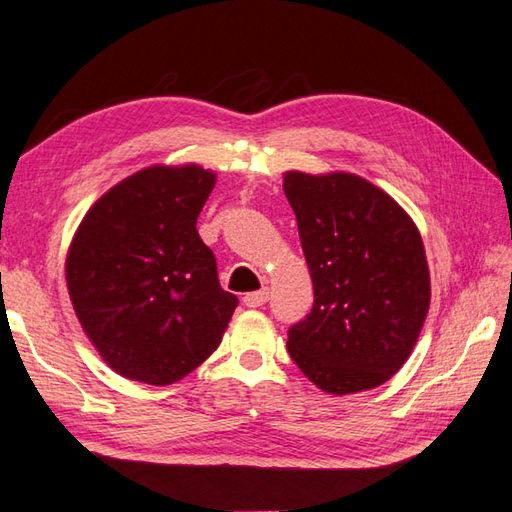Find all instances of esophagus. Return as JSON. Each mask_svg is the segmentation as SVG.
<instances>
[{
	"label": "esophagus",
	"mask_w": 512,
	"mask_h": 512,
	"mask_svg": "<svg viewBox=\"0 0 512 512\" xmlns=\"http://www.w3.org/2000/svg\"><path fill=\"white\" fill-rule=\"evenodd\" d=\"M267 299H269V289L265 286V289H260V291L247 293V295L243 297V304H245L247 308H258V306L267 304Z\"/></svg>",
	"instance_id": "obj_1"
}]
</instances>
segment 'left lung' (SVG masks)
Instances as JSON below:
<instances>
[{
  "label": "left lung",
  "mask_w": 512,
  "mask_h": 512,
  "mask_svg": "<svg viewBox=\"0 0 512 512\" xmlns=\"http://www.w3.org/2000/svg\"><path fill=\"white\" fill-rule=\"evenodd\" d=\"M315 289L289 330L293 363L321 391L376 389L402 369L430 308L421 234L406 210L354 173H284Z\"/></svg>",
  "instance_id": "8db88e82"
}]
</instances>
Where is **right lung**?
Masks as SVG:
<instances>
[{"mask_svg":"<svg viewBox=\"0 0 512 512\" xmlns=\"http://www.w3.org/2000/svg\"><path fill=\"white\" fill-rule=\"evenodd\" d=\"M215 180L199 165L141 169L99 197L73 236L65 263L73 310L123 378L167 386L189 376L239 306L197 234Z\"/></svg>","mask_w":512,"mask_h":512,"instance_id":"obj_1","label":"right lung"}]
</instances>
